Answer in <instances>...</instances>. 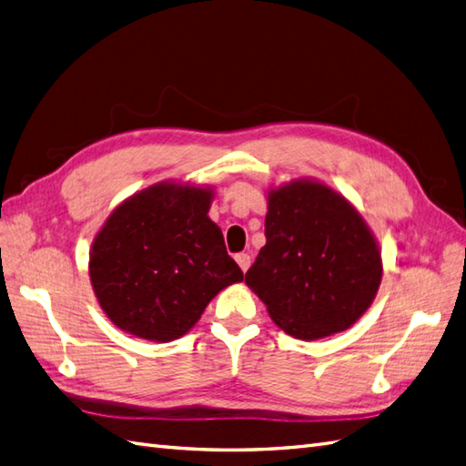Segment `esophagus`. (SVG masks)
<instances>
[{
	"instance_id": "34e87169",
	"label": "esophagus",
	"mask_w": 466,
	"mask_h": 466,
	"mask_svg": "<svg viewBox=\"0 0 466 466\" xmlns=\"http://www.w3.org/2000/svg\"><path fill=\"white\" fill-rule=\"evenodd\" d=\"M236 262H238V266L242 268V272H246L248 268H250V264H252V258H250V254H236Z\"/></svg>"
}]
</instances>
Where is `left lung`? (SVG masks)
Listing matches in <instances>:
<instances>
[{
  "mask_svg": "<svg viewBox=\"0 0 466 466\" xmlns=\"http://www.w3.org/2000/svg\"><path fill=\"white\" fill-rule=\"evenodd\" d=\"M381 274L375 238L341 194L311 180L268 194L266 246L246 284L286 333L319 339L348 329L371 306Z\"/></svg>",
  "mask_w": 466,
  "mask_h": 466,
  "instance_id": "1",
  "label": "left lung"
}]
</instances>
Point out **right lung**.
I'll use <instances>...</instances> for the list:
<instances>
[{
	"label": "right lung",
	"instance_id": "right-lung-1",
	"mask_svg": "<svg viewBox=\"0 0 466 466\" xmlns=\"http://www.w3.org/2000/svg\"><path fill=\"white\" fill-rule=\"evenodd\" d=\"M210 200V188L160 182L109 216L93 242L89 276L116 328L172 341L220 289L242 282L222 230L208 218Z\"/></svg>",
	"mask_w": 466,
	"mask_h": 466
}]
</instances>
